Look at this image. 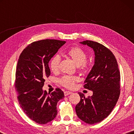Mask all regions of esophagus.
Returning a JSON list of instances; mask_svg holds the SVG:
<instances>
[{"label":"esophagus","mask_w":134,"mask_h":134,"mask_svg":"<svg viewBox=\"0 0 134 134\" xmlns=\"http://www.w3.org/2000/svg\"><path fill=\"white\" fill-rule=\"evenodd\" d=\"M72 93L71 92H69V91H66V92H64V96H67L68 95H69L70 94H71Z\"/></svg>","instance_id":"esophagus-1"}]
</instances>
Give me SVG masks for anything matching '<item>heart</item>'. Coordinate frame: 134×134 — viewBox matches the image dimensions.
Returning <instances> with one entry per match:
<instances>
[{
    "label": "heart",
    "mask_w": 134,
    "mask_h": 134,
    "mask_svg": "<svg viewBox=\"0 0 134 134\" xmlns=\"http://www.w3.org/2000/svg\"><path fill=\"white\" fill-rule=\"evenodd\" d=\"M68 55L75 63L77 66L84 68L86 66V61L87 55L82 49L79 47H74L68 51ZM60 57L59 55H54L51 58L49 63V67L52 71L56 72L58 70V65L60 62ZM77 78L73 76H64L60 80V83L65 87L71 89L74 86L76 81H77Z\"/></svg>",
    "instance_id": "heart-1"
}]
</instances>
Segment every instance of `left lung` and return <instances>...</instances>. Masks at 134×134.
I'll list each match as a JSON object with an SVG mask.
<instances>
[{
    "label": "left lung",
    "mask_w": 134,
    "mask_h": 134,
    "mask_svg": "<svg viewBox=\"0 0 134 134\" xmlns=\"http://www.w3.org/2000/svg\"><path fill=\"white\" fill-rule=\"evenodd\" d=\"M80 44L93 49L94 62L85 80V89L92 90L93 95L86 98L79 93L80 101L76 106L77 116L89 124L102 121L116 105L120 94V72L114 55L104 45L86 40Z\"/></svg>",
    "instance_id": "left-lung-1"
}]
</instances>
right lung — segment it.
I'll list each match as a JSON object with an SVG mask.
<instances>
[{"label": "right lung", "instance_id": "1", "mask_svg": "<svg viewBox=\"0 0 134 134\" xmlns=\"http://www.w3.org/2000/svg\"><path fill=\"white\" fill-rule=\"evenodd\" d=\"M65 43L56 40L32 42L18 59L15 80L18 101L24 112L36 123L45 124L53 121L57 115V102L64 97L60 89L49 95L42 87L45 79L51 74L49 62Z\"/></svg>", "mask_w": 134, "mask_h": 134}]
</instances>
